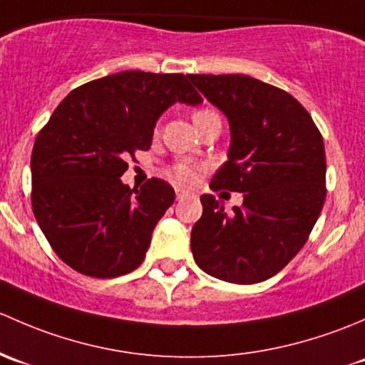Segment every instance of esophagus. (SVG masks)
I'll use <instances>...</instances> for the list:
<instances>
[{
    "mask_svg": "<svg viewBox=\"0 0 365 365\" xmlns=\"http://www.w3.org/2000/svg\"><path fill=\"white\" fill-rule=\"evenodd\" d=\"M187 191H184V190H178L175 191V197H178V200H181V198H184V197H187Z\"/></svg>",
    "mask_w": 365,
    "mask_h": 365,
    "instance_id": "obj_1",
    "label": "esophagus"
}]
</instances>
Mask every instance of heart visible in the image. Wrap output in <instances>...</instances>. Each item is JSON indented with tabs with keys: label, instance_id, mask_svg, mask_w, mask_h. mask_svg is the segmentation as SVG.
<instances>
[{
	"label": "heart",
	"instance_id": "b5f03b06",
	"mask_svg": "<svg viewBox=\"0 0 365 365\" xmlns=\"http://www.w3.org/2000/svg\"><path fill=\"white\" fill-rule=\"evenodd\" d=\"M207 114H214V112L198 110L197 114L193 115V119H198L202 118V115H207ZM168 178H170L174 182L181 184V186H190V184L197 181V168H195V165L187 163V161H178V163L172 165L170 170H168Z\"/></svg>",
	"mask_w": 365,
	"mask_h": 365
}]
</instances>
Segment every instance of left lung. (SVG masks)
Wrapping results in <instances>:
<instances>
[{"mask_svg":"<svg viewBox=\"0 0 365 365\" xmlns=\"http://www.w3.org/2000/svg\"><path fill=\"white\" fill-rule=\"evenodd\" d=\"M230 126L227 163L210 190L242 193L227 212L202 195L191 251L209 276L255 284L279 272L306 244L325 202L323 138L287 91L247 75H187Z\"/></svg>","mask_w":365,"mask_h":365,"instance_id":"8db88e82","label":"left lung"}]
</instances>
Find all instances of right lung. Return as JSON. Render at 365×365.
I'll return each instance as SVG.
<instances>
[{
    "mask_svg": "<svg viewBox=\"0 0 365 365\" xmlns=\"http://www.w3.org/2000/svg\"><path fill=\"white\" fill-rule=\"evenodd\" d=\"M174 103H202L186 75L119 71L73 89L36 137L33 212L77 272L107 279L144 262L174 187L155 178L131 190L121 175L128 156L151 148L158 119Z\"/></svg>",
    "mask_w": 365,
    "mask_h": 365,
    "instance_id": "add662e5",
    "label": "right lung"
}]
</instances>
